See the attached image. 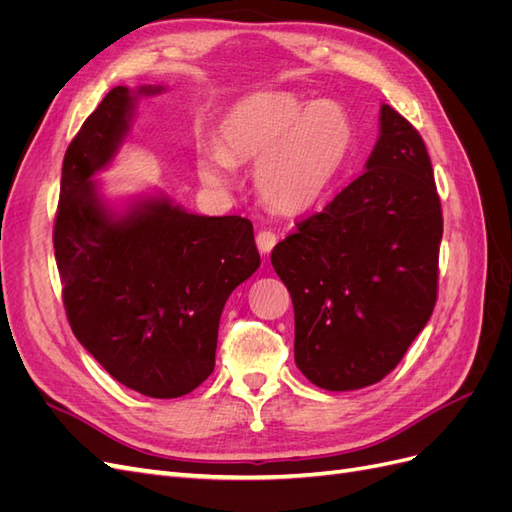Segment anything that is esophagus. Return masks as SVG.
<instances>
[{"label":"esophagus","mask_w":512,"mask_h":512,"mask_svg":"<svg viewBox=\"0 0 512 512\" xmlns=\"http://www.w3.org/2000/svg\"><path fill=\"white\" fill-rule=\"evenodd\" d=\"M275 243H277V235L273 230H260L256 235V245L262 254H269L275 247Z\"/></svg>","instance_id":"obj_1"}]
</instances>
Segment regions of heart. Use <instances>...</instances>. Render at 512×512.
Masks as SVG:
<instances>
[{
    "label": "heart",
    "instance_id": "heart-1",
    "mask_svg": "<svg viewBox=\"0 0 512 512\" xmlns=\"http://www.w3.org/2000/svg\"><path fill=\"white\" fill-rule=\"evenodd\" d=\"M354 145V126L342 104H305L288 91H260L224 115L220 147L198 156V173L220 188L235 164L256 162L258 196L282 213H303L320 203L342 173Z\"/></svg>",
    "mask_w": 512,
    "mask_h": 512
}]
</instances>
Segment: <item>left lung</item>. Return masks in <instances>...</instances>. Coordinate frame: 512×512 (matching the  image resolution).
Instances as JSON below:
<instances>
[{"label":"left lung","mask_w":512,"mask_h":512,"mask_svg":"<svg viewBox=\"0 0 512 512\" xmlns=\"http://www.w3.org/2000/svg\"><path fill=\"white\" fill-rule=\"evenodd\" d=\"M442 207L421 134L382 104L365 173L277 243L294 305V361L327 391L380 382L438 299Z\"/></svg>","instance_id":"obj_1"}]
</instances>
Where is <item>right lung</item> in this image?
<instances>
[{
  "mask_svg": "<svg viewBox=\"0 0 512 512\" xmlns=\"http://www.w3.org/2000/svg\"><path fill=\"white\" fill-rule=\"evenodd\" d=\"M164 87H115L72 138L61 168L55 260L72 333L128 389L173 399L215 367L230 292L258 267L254 226L241 215L207 218L143 196L108 207L91 181L115 158L138 96Z\"/></svg>",
  "mask_w": 512,
  "mask_h": 512,
  "instance_id": "obj_1",
  "label": "right lung"
}]
</instances>
